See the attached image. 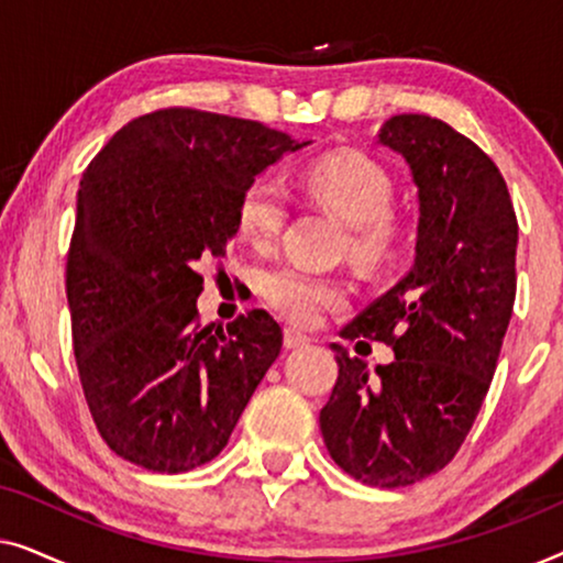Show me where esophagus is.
<instances>
[{"label":"esophagus","mask_w":563,"mask_h":563,"mask_svg":"<svg viewBox=\"0 0 563 563\" xmlns=\"http://www.w3.org/2000/svg\"><path fill=\"white\" fill-rule=\"evenodd\" d=\"M310 341H312V338L299 333L297 328L284 330V345H287V349H302V345H310Z\"/></svg>","instance_id":"obj_1"}]
</instances>
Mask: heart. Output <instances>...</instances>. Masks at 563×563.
Instances as JSON below:
<instances>
[{
    "label": "heart",
    "mask_w": 563,
    "mask_h": 563,
    "mask_svg": "<svg viewBox=\"0 0 563 563\" xmlns=\"http://www.w3.org/2000/svg\"><path fill=\"white\" fill-rule=\"evenodd\" d=\"M305 189L351 225L349 245L356 258L376 261L389 249L391 181L379 164L358 153H338L305 172ZM287 199L268 176L251 181L238 202V228L245 241L266 249L282 233ZM261 295L276 312L299 325H310L322 310L343 305L345 287L333 276L307 272L302 266H274L261 279Z\"/></svg>",
    "instance_id": "1"
}]
</instances>
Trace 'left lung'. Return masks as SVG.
I'll return each instance as SVG.
<instances>
[{
  "label": "left lung",
  "instance_id": "obj_1",
  "mask_svg": "<svg viewBox=\"0 0 563 563\" xmlns=\"http://www.w3.org/2000/svg\"><path fill=\"white\" fill-rule=\"evenodd\" d=\"M376 143L405 158L418 187L415 261L341 330L391 345L395 361L368 374L330 345L338 382L320 430L345 474L395 489L449 464L479 415L512 318L518 218L499 168L443 120L395 114Z\"/></svg>",
  "mask_w": 563,
  "mask_h": 563
}]
</instances>
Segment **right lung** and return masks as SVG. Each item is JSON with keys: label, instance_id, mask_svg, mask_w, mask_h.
I'll return each mask as SVG.
<instances>
[{"label": "right lung", "instance_id": "add662e5", "mask_svg": "<svg viewBox=\"0 0 563 563\" xmlns=\"http://www.w3.org/2000/svg\"><path fill=\"white\" fill-rule=\"evenodd\" d=\"M310 143L174 107L120 128L84 172L66 266L74 353L97 430L130 464L212 461L279 356L266 310L199 325L197 266L228 253L245 187Z\"/></svg>", "mask_w": 563, "mask_h": 563}]
</instances>
